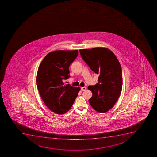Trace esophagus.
Returning a JSON list of instances; mask_svg holds the SVG:
<instances>
[{
    "label": "esophagus",
    "mask_w": 157,
    "mask_h": 157,
    "mask_svg": "<svg viewBox=\"0 0 157 157\" xmlns=\"http://www.w3.org/2000/svg\"><path fill=\"white\" fill-rule=\"evenodd\" d=\"M86 87H81V90H82V91H84V90H86Z\"/></svg>",
    "instance_id": "esophagus-1"
}]
</instances>
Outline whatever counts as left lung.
Returning a JSON list of instances; mask_svg holds the SVG:
<instances>
[{"label": "left lung", "instance_id": "8db88e82", "mask_svg": "<svg viewBox=\"0 0 157 157\" xmlns=\"http://www.w3.org/2000/svg\"><path fill=\"white\" fill-rule=\"evenodd\" d=\"M79 52L90 70L99 75L98 82L88 87L93 93L89 103L97 112L105 113L113 107L121 93V65L113 52L108 48H96Z\"/></svg>", "mask_w": 157, "mask_h": 157}]
</instances>
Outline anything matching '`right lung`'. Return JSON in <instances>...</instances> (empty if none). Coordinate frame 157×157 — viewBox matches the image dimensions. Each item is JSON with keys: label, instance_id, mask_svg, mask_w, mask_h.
Instances as JSON below:
<instances>
[{"label": "right lung", "instance_id": "add662e5", "mask_svg": "<svg viewBox=\"0 0 157 157\" xmlns=\"http://www.w3.org/2000/svg\"><path fill=\"white\" fill-rule=\"evenodd\" d=\"M78 55V50L52 52L44 58L38 70L36 81L41 97L57 114L69 110L80 90V87L63 83L70 77L68 68Z\"/></svg>", "mask_w": 157, "mask_h": 157}]
</instances>
